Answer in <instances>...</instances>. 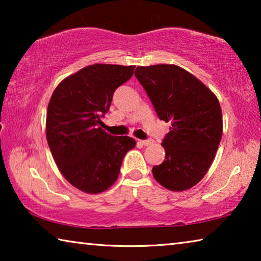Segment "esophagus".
I'll return each instance as SVG.
<instances>
[{
    "label": "esophagus",
    "mask_w": 261,
    "mask_h": 261,
    "mask_svg": "<svg viewBox=\"0 0 261 261\" xmlns=\"http://www.w3.org/2000/svg\"><path fill=\"white\" fill-rule=\"evenodd\" d=\"M138 144L143 145V146H148V145H152V144H153V140H151V139H147V140H138Z\"/></svg>",
    "instance_id": "obj_1"
}]
</instances>
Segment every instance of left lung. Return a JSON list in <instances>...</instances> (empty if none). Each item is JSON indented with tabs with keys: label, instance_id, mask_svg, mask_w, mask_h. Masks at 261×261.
Listing matches in <instances>:
<instances>
[{
	"label": "left lung",
	"instance_id": "1",
	"mask_svg": "<svg viewBox=\"0 0 261 261\" xmlns=\"http://www.w3.org/2000/svg\"><path fill=\"white\" fill-rule=\"evenodd\" d=\"M135 76L160 120L170 122L162 141L166 158L153 167L158 183L184 191L208 171L222 137V112L216 95L197 77L175 64L137 67Z\"/></svg>",
	"mask_w": 261,
	"mask_h": 261
}]
</instances>
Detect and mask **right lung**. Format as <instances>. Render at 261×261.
Segmentation results:
<instances>
[{
  "instance_id": "right-lung-1",
  "label": "right lung",
  "mask_w": 261,
  "mask_h": 261,
  "mask_svg": "<svg viewBox=\"0 0 261 261\" xmlns=\"http://www.w3.org/2000/svg\"><path fill=\"white\" fill-rule=\"evenodd\" d=\"M135 65L93 64L63 79L47 108L46 137L61 174L74 188L96 194L116 182L125 154L136 146L127 136L99 126L115 90L132 77Z\"/></svg>"
}]
</instances>
